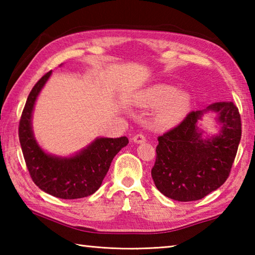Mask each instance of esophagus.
Segmentation results:
<instances>
[{
	"instance_id": "34e87169",
	"label": "esophagus",
	"mask_w": 255,
	"mask_h": 255,
	"mask_svg": "<svg viewBox=\"0 0 255 255\" xmlns=\"http://www.w3.org/2000/svg\"><path fill=\"white\" fill-rule=\"evenodd\" d=\"M132 140H133V143H136V144H143L146 141V138L143 133H137V135L132 137Z\"/></svg>"
}]
</instances>
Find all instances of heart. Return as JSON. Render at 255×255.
I'll return each instance as SVG.
<instances>
[{"label":"heart","instance_id":"b5f03b06","mask_svg":"<svg viewBox=\"0 0 255 255\" xmlns=\"http://www.w3.org/2000/svg\"><path fill=\"white\" fill-rule=\"evenodd\" d=\"M136 105L143 108L159 107L156 124L163 128L173 127L184 118L191 99L188 92L178 91L174 85L159 83L143 90L136 97Z\"/></svg>","mask_w":255,"mask_h":255}]
</instances>
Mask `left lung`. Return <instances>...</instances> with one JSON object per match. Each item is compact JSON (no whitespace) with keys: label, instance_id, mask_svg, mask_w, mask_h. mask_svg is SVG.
Wrapping results in <instances>:
<instances>
[{"label":"left lung","instance_id":"left-lung-1","mask_svg":"<svg viewBox=\"0 0 255 255\" xmlns=\"http://www.w3.org/2000/svg\"><path fill=\"white\" fill-rule=\"evenodd\" d=\"M218 115L220 132L205 137L197 123L206 112ZM242 136L239 109L215 102L192 111L178 126L159 136L152 178L159 192L178 201L202 199L227 180Z\"/></svg>","mask_w":255,"mask_h":255}]
</instances>
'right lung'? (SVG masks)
Segmentation results:
<instances>
[{
  "label": "right lung",
  "instance_id": "obj_1",
  "mask_svg": "<svg viewBox=\"0 0 255 255\" xmlns=\"http://www.w3.org/2000/svg\"><path fill=\"white\" fill-rule=\"evenodd\" d=\"M51 75L47 73L28 96L19 123V140L32 181L48 195L60 199H79L93 195L100 188L112 159L129 143L127 137L97 138L70 157L46 153L33 136L31 118L34 102Z\"/></svg>",
  "mask_w": 255,
  "mask_h": 255
}]
</instances>
